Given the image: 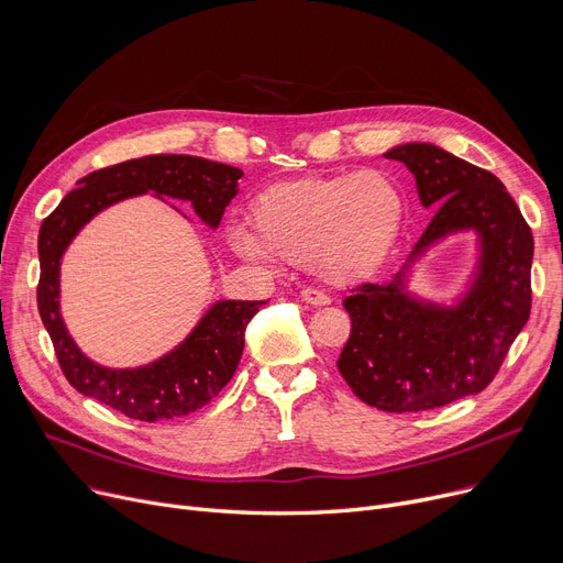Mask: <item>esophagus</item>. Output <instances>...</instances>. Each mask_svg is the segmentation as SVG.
<instances>
[{"instance_id": "34e87169", "label": "esophagus", "mask_w": 563, "mask_h": 563, "mask_svg": "<svg viewBox=\"0 0 563 563\" xmlns=\"http://www.w3.org/2000/svg\"><path fill=\"white\" fill-rule=\"evenodd\" d=\"M301 299L306 303H310V306H329L331 303V297H327V294H323V291L310 289V287L301 289Z\"/></svg>"}]
</instances>
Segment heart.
Returning a JSON list of instances; mask_svg holds the SVG:
<instances>
[{
    "instance_id": "1",
    "label": "heart",
    "mask_w": 563,
    "mask_h": 563,
    "mask_svg": "<svg viewBox=\"0 0 563 563\" xmlns=\"http://www.w3.org/2000/svg\"><path fill=\"white\" fill-rule=\"evenodd\" d=\"M251 232H232L234 251L257 262L306 260L331 285H349L386 266L406 228V196L386 170L306 175L260 191Z\"/></svg>"
}]
</instances>
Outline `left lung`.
<instances>
[{
    "mask_svg": "<svg viewBox=\"0 0 563 563\" xmlns=\"http://www.w3.org/2000/svg\"><path fill=\"white\" fill-rule=\"evenodd\" d=\"M401 162L433 219L386 283L344 299L351 335L338 369L365 404L388 412L431 410L482 393L522 331L531 308L534 236L497 177L433 143H401ZM475 231L476 266L450 303L407 289L415 264L452 233Z\"/></svg>",
    "mask_w": 563,
    "mask_h": 563,
    "instance_id": "obj_1",
    "label": "left lung"
}]
</instances>
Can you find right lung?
Listing matches in <instances>:
<instances>
[{
	"label": "right lung",
	"instance_id": "right-lung-1",
	"mask_svg": "<svg viewBox=\"0 0 563 563\" xmlns=\"http://www.w3.org/2000/svg\"><path fill=\"white\" fill-rule=\"evenodd\" d=\"M244 173L191 155H147L88 173L38 234V312L70 386L141 422L189 416L210 404L232 378L244 351L249 321L264 301H217L194 331L157 361L104 367L77 346L62 317V260L79 230L107 207L151 191L159 200L191 202L198 219L217 230Z\"/></svg>",
	"mask_w": 563,
	"mask_h": 563
}]
</instances>
